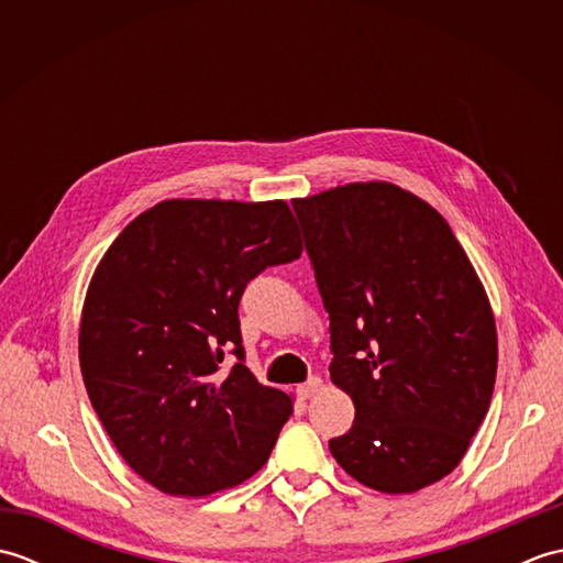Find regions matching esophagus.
<instances>
[{
    "label": "esophagus",
    "instance_id": "obj_1",
    "mask_svg": "<svg viewBox=\"0 0 563 563\" xmlns=\"http://www.w3.org/2000/svg\"><path fill=\"white\" fill-rule=\"evenodd\" d=\"M321 387H324V382H321L319 377H309V379L305 382V385L297 387V394H300L302 399H309V397H314V394H317Z\"/></svg>",
    "mask_w": 563,
    "mask_h": 563
}]
</instances>
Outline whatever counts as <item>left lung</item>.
<instances>
[{
    "mask_svg": "<svg viewBox=\"0 0 563 563\" xmlns=\"http://www.w3.org/2000/svg\"><path fill=\"white\" fill-rule=\"evenodd\" d=\"M321 302L331 382L353 399L329 450L355 482L413 494L464 457L492 404V302L445 218L387 181L295 198Z\"/></svg>",
    "mask_w": 563,
    "mask_h": 563,
    "instance_id": "left-lung-1",
    "label": "left lung"
}]
</instances>
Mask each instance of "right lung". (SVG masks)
Returning <instances> with one entry per match:
<instances>
[{"instance_id": "obj_1", "label": "right lung", "mask_w": 563, "mask_h": 563, "mask_svg": "<svg viewBox=\"0 0 563 563\" xmlns=\"http://www.w3.org/2000/svg\"><path fill=\"white\" fill-rule=\"evenodd\" d=\"M285 200L172 198L115 236L79 321L84 387L121 457L162 494L200 498L254 476L292 397L242 363L251 278L300 258ZM227 352L239 364L222 374Z\"/></svg>"}]
</instances>
